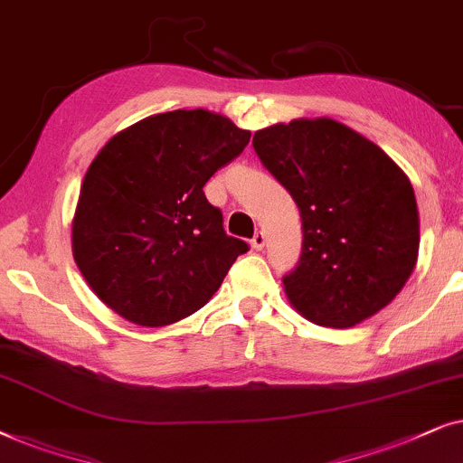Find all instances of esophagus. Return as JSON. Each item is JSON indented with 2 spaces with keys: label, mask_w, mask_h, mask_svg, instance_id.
<instances>
[{
  "label": "esophagus",
  "mask_w": 463,
  "mask_h": 463,
  "mask_svg": "<svg viewBox=\"0 0 463 463\" xmlns=\"http://www.w3.org/2000/svg\"><path fill=\"white\" fill-rule=\"evenodd\" d=\"M264 243H267V235H264L262 231H258L256 235H254V239H251V248H254V250H262Z\"/></svg>",
  "instance_id": "obj_1"
}]
</instances>
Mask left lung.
I'll list each match as a JSON object with an SVG mask.
<instances>
[{
	"instance_id": "left-lung-1",
	"label": "left lung",
	"mask_w": 463,
	"mask_h": 463,
	"mask_svg": "<svg viewBox=\"0 0 463 463\" xmlns=\"http://www.w3.org/2000/svg\"><path fill=\"white\" fill-rule=\"evenodd\" d=\"M251 144L303 220V254L283 277L289 303L330 328H351L390 305L419 251L417 201L404 171L330 118L267 127Z\"/></svg>"
}]
</instances>
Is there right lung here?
<instances>
[{
	"mask_svg": "<svg viewBox=\"0 0 463 463\" xmlns=\"http://www.w3.org/2000/svg\"><path fill=\"white\" fill-rule=\"evenodd\" d=\"M207 109L154 114L114 135L86 171L71 250L92 292L147 328L193 316L250 245L228 237L203 186L250 144Z\"/></svg>",
	"mask_w": 463,
	"mask_h": 463,
	"instance_id": "obj_1",
	"label": "right lung"
}]
</instances>
